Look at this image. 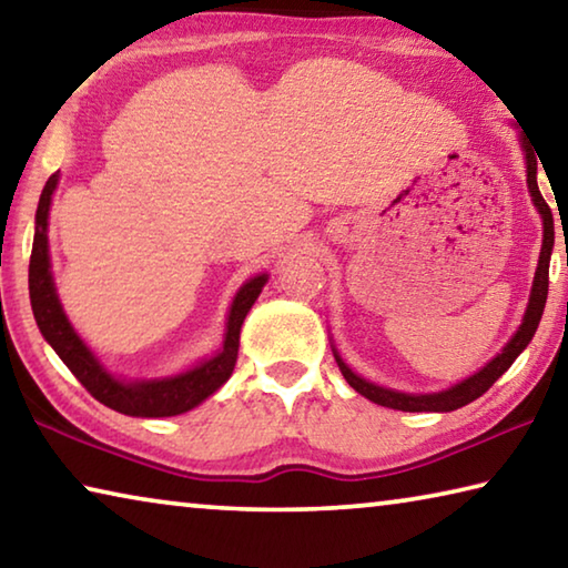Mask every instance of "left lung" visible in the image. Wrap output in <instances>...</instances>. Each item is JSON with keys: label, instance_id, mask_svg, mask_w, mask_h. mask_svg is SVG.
Instances as JSON below:
<instances>
[{"label": "left lung", "instance_id": "8db88e82", "mask_svg": "<svg viewBox=\"0 0 568 568\" xmlns=\"http://www.w3.org/2000/svg\"><path fill=\"white\" fill-rule=\"evenodd\" d=\"M521 150H524V162H526V185H528V195H531V203L536 207V213L541 215V225H544V240H541V253H538V265L534 273V285H531V295H528V305L526 313L521 318V325H518L516 333L511 335L501 353H496L491 361H488L484 368H478L474 376H468L464 381L454 383L444 390L436 393H406V390H396V388H386L378 386V383H371L361 378L348 363L341 358L338 348L333 345V355L335 363L343 373V378L348 381V386L355 388L373 403L386 408H396V410H406V413H448L456 410L460 406H468L470 400H476L484 396V393L494 386V383L504 376V373L511 368V363L526 351V345L531 343L534 333L541 323L544 315V305H546V295H549V263H551V250H554V215L551 207L546 205V200L538 192V182H536V155L534 150L528 148V140L521 134Z\"/></svg>", "mask_w": 568, "mask_h": 568}]
</instances>
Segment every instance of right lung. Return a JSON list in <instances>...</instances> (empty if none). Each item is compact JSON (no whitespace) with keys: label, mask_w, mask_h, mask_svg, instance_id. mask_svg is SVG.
<instances>
[{"label":"right lung","mask_w":568,"mask_h":568,"mask_svg":"<svg viewBox=\"0 0 568 568\" xmlns=\"http://www.w3.org/2000/svg\"><path fill=\"white\" fill-rule=\"evenodd\" d=\"M57 185H60V172L47 180L40 195L34 215V243L30 257V301L37 328L44 335V341L52 345L54 353L60 355L62 363L72 371V376L88 388L94 398L104 406L124 413V416L138 418H162V416H180L223 386L233 376L240 345V328H243L245 315L263 293L267 283V273L250 277L237 287V293L230 303L225 338L220 351L210 358L197 361L192 368L180 371L175 376L165 378H122L114 376L112 371L104 368V363L92 353L88 343L80 338L74 325L67 318L64 307L57 295L52 261H50V207Z\"/></svg>","instance_id":"right-lung-1"}]
</instances>
